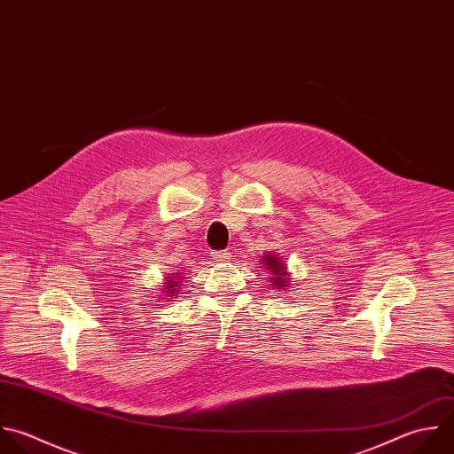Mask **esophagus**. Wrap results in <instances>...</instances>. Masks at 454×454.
Segmentation results:
<instances>
[{"label":"esophagus","mask_w":454,"mask_h":454,"mask_svg":"<svg viewBox=\"0 0 454 454\" xmlns=\"http://www.w3.org/2000/svg\"><path fill=\"white\" fill-rule=\"evenodd\" d=\"M212 258H214L215 262H228V260L231 258V253H228V251H214V253H212Z\"/></svg>","instance_id":"obj_1"}]
</instances>
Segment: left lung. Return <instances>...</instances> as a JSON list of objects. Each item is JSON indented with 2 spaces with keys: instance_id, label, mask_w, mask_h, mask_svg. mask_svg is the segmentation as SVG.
I'll return each mask as SVG.
<instances>
[{
  "instance_id": "obj_1",
  "label": "left lung",
  "mask_w": 454,
  "mask_h": 454,
  "mask_svg": "<svg viewBox=\"0 0 454 454\" xmlns=\"http://www.w3.org/2000/svg\"><path fill=\"white\" fill-rule=\"evenodd\" d=\"M263 262L267 263V269L274 274V279H272V281H274V285H272V286L283 288V286L288 283V281H286V278H285V276H286V270H285L286 267H285V263H283V262H279V258H276V254H272V253H270V254H267Z\"/></svg>"
}]
</instances>
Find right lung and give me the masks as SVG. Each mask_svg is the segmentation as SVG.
I'll list each match as a JSON object with an SVG mask.
<instances>
[{
	"instance_id": "add662e5",
	"label": "right lung",
	"mask_w": 454,
	"mask_h": 454,
	"mask_svg": "<svg viewBox=\"0 0 454 454\" xmlns=\"http://www.w3.org/2000/svg\"><path fill=\"white\" fill-rule=\"evenodd\" d=\"M178 274H180V272H175V274L168 276V279H166V281H168V283H166L168 286H166L164 290H166L169 295H171V294H175V292H178V286H176V285H178V281H176V279H178V278H176Z\"/></svg>"
}]
</instances>
